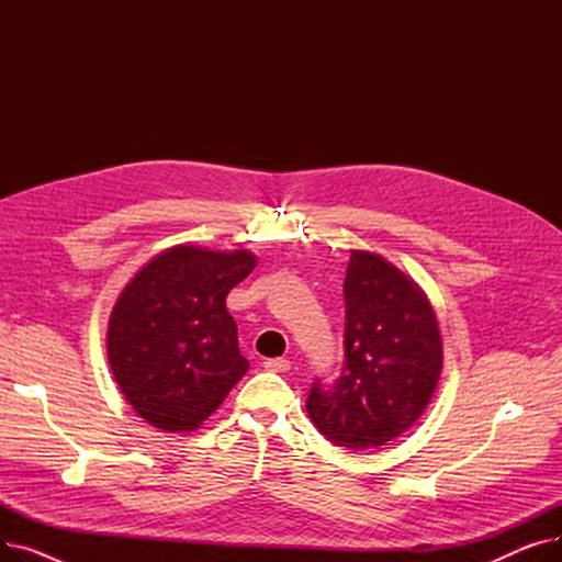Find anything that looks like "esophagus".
Here are the masks:
<instances>
[{
    "mask_svg": "<svg viewBox=\"0 0 562 562\" xmlns=\"http://www.w3.org/2000/svg\"><path fill=\"white\" fill-rule=\"evenodd\" d=\"M263 369L266 371H276V373H284L291 369V362L284 360V358H276V360H266L263 362Z\"/></svg>",
    "mask_w": 562,
    "mask_h": 562,
    "instance_id": "1",
    "label": "esophagus"
}]
</instances>
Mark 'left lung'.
<instances>
[{"mask_svg":"<svg viewBox=\"0 0 562 562\" xmlns=\"http://www.w3.org/2000/svg\"><path fill=\"white\" fill-rule=\"evenodd\" d=\"M344 301L346 362L333 387L314 382L307 415L335 447L369 451L424 415L445 352L426 293L385 257L350 250Z\"/></svg>","mask_w":562,"mask_h":562,"instance_id":"left-lung-1","label":"left lung"}]
</instances>
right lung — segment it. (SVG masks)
I'll return each mask as SVG.
<instances>
[{
	"instance_id": "add662e5",
	"label": "right lung",
	"mask_w": 562,
	"mask_h": 562,
	"mask_svg": "<svg viewBox=\"0 0 562 562\" xmlns=\"http://www.w3.org/2000/svg\"><path fill=\"white\" fill-rule=\"evenodd\" d=\"M255 266L248 250L172 246L123 289L109 316L106 352L140 419L166 432L195 430L246 375L250 364L225 299Z\"/></svg>"
}]
</instances>
